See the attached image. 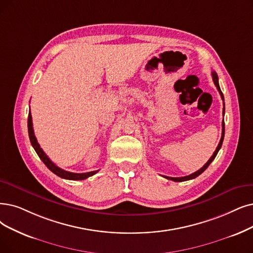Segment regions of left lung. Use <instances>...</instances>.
<instances>
[{
  "instance_id": "obj_1",
  "label": "left lung",
  "mask_w": 253,
  "mask_h": 253,
  "mask_svg": "<svg viewBox=\"0 0 253 253\" xmlns=\"http://www.w3.org/2000/svg\"><path fill=\"white\" fill-rule=\"evenodd\" d=\"M211 77H213V81H214V84L216 85V87H217V89H218V91H219V93H220V95H221V98L224 100V96H223V93H222V91H221V89H220V86H219V82H218V76H217V74L215 73V72H211ZM224 113H225V107L223 108V115H224ZM224 130H225V128H224V120L222 121V136H221V139H220V142H219V144H218V146H217V148H216V150L214 151V154H213V156H211V158H210V160L207 162V163L201 167L199 170H197L196 172H194V173H192V174H190V175H187V176H183V177H169V176H164L165 178H167V179H171V180H173V181H185V180H189V179H193V178H195V177H197L198 175H200L201 173L204 172V171L209 167V165L211 163V162L214 161V159L216 158V156H217V154H218V151H219V149L221 148V146H222V142H223V139H224Z\"/></svg>"
}]
</instances>
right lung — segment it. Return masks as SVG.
Instances as JSON below:
<instances>
[{
    "mask_svg": "<svg viewBox=\"0 0 253 253\" xmlns=\"http://www.w3.org/2000/svg\"><path fill=\"white\" fill-rule=\"evenodd\" d=\"M28 132H29V138L30 141H31V144L33 146V148L35 149L36 154L38 155V157L40 158L43 163L45 164V166L54 172L56 175L65 178V179H72V180H82V179H86L89 176H92L93 174H95L98 170L95 171H90V172H85V173H74V172H69V171H65L61 168H59L56 164H54L52 161L49 160V158L44 154V151L42 150V148L40 147V145L37 142V139L34 135V129H33V124H32V115L31 112H29V116H28Z\"/></svg>",
    "mask_w": 253,
    "mask_h": 253,
    "instance_id": "obj_1",
    "label": "right lung"
}]
</instances>
